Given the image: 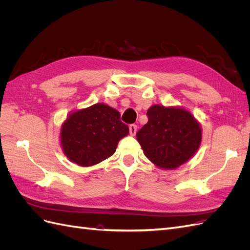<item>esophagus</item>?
<instances>
[{
    "instance_id": "1",
    "label": "esophagus",
    "mask_w": 250,
    "mask_h": 250,
    "mask_svg": "<svg viewBox=\"0 0 250 250\" xmlns=\"http://www.w3.org/2000/svg\"><path fill=\"white\" fill-rule=\"evenodd\" d=\"M137 130H138V126L135 124H131L129 126V132L131 135H134L135 133H137Z\"/></svg>"
}]
</instances>
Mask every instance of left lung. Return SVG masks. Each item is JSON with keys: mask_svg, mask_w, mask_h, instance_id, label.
Here are the masks:
<instances>
[{"mask_svg": "<svg viewBox=\"0 0 250 250\" xmlns=\"http://www.w3.org/2000/svg\"><path fill=\"white\" fill-rule=\"evenodd\" d=\"M148 122L137 139L148 160L163 169H175L195 154L201 143V128L192 113L180 107L153 105Z\"/></svg>", "mask_w": 250, "mask_h": 250, "instance_id": "left-lung-1", "label": "left lung"}]
</instances>
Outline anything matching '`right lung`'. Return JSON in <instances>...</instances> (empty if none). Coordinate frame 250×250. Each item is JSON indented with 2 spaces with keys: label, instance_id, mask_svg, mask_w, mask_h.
Listing matches in <instances>:
<instances>
[{
  "label": "right lung",
  "instance_id": "1",
  "mask_svg": "<svg viewBox=\"0 0 250 250\" xmlns=\"http://www.w3.org/2000/svg\"><path fill=\"white\" fill-rule=\"evenodd\" d=\"M120 117L118 110L103 103L71 113L60 131L65 156L82 167L111 156L119 141L129 133V128Z\"/></svg>",
  "mask_w": 250,
  "mask_h": 250
}]
</instances>
